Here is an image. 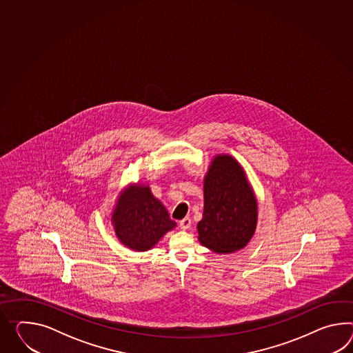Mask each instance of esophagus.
<instances>
[{
    "label": "esophagus",
    "mask_w": 353,
    "mask_h": 353,
    "mask_svg": "<svg viewBox=\"0 0 353 353\" xmlns=\"http://www.w3.org/2000/svg\"><path fill=\"white\" fill-rule=\"evenodd\" d=\"M180 227L181 230H183V231L189 230L190 227H191V219H190L189 216H186V218H183L182 221H180Z\"/></svg>",
    "instance_id": "34e87169"
}]
</instances>
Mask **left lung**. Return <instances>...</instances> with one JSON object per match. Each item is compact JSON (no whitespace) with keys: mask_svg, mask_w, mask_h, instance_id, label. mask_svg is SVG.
<instances>
[{"mask_svg":"<svg viewBox=\"0 0 353 353\" xmlns=\"http://www.w3.org/2000/svg\"><path fill=\"white\" fill-rule=\"evenodd\" d=\"M203 191L199 242L224 255L245 249L256 231L258 199L240 162L231 154H215L204 176Z\"/></svg>","mask_w":353,"mask_h":353,"instance_id":"obj_1","label":"left lung"}]
</instances>
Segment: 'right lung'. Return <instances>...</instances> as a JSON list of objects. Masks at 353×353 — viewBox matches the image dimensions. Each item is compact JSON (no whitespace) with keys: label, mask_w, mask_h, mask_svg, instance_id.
<instances>
[{"label":"right lung","mask_w":353,"mask_h":353,"mask_svg":"<svg viewBox=\"0 0 353 353\" xmlns=\"http://www.w3.org/2000/svg\"><path fill=\"white\" fill-rule=\"evenodd\" d=\"M113 231L121 243L137 252L152 250L177 227L149 185L131 182L121 190L111 213Z\"/></svg>","instance_id":"right-lung-1"}]
</instances>
